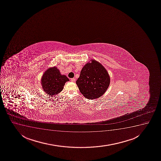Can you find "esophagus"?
I'll return each mask as SVG.
<instances>
[{"label": "esophagus", "instance_id": "1", "mask_svg": "<svg viewBox=\"0 0 161 161\" xmlns=\"http://www.w3.org/2000/svg\"><path fill=\"white\" fill-rule=\"evenodd\" d=\"M75 78H72L70 80H71V81L72 82H74L75 81Z\"/></svg>", "mask_w": 161, "mask_h": 161}]
</instances>
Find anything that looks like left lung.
<instances>
[{"instance_id": "left-lung-1", "label": "left lung", "mask_w": 161, "mask_h": 161, "mask_svg": "<svg viewBox=\"0 0 161 161\" xmlns=\"http://www.w3.org/2000/svg\"><path fill=\"white\" fill-rule=\"evenodd\" d=\"M76 83L82 94L92 100L106 92L109 86L110 77L104 67L93 60L84 66Z\"/></svg>"}]
</instances>
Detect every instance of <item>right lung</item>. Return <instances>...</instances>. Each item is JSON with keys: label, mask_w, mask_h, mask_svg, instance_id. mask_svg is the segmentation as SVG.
<instances>
[{"label": "right lung", "mask_w": 161, "mask_h": 161, "mask_svg": "<svg viewBox=\"0 0 161 161\" xmlns=\"http://www.w3.org/2000/svg\"><path fill=\"white\" fill-rule=\"evenodd\" d=\"M69 80L66 76L61 75L59 69L54 67L49 68L42 75V89L49 95H55L63 91L64 84Z\"/></svg>", "instance_id": "1"}]
</instances>
